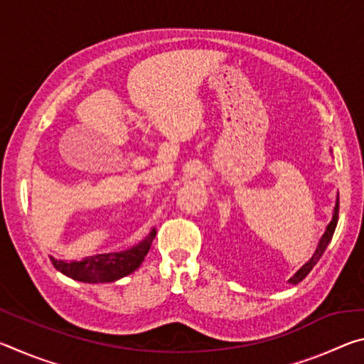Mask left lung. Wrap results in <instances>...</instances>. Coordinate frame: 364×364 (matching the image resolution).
<instances>
[{
	"label": "left lung",
	"mask_w": 364,
	"mask_h": 364,
	"mask_svg": "<svg viewBox=\"0 0 364 364\" xmlns=\"http://www.w3.org/2000/svg\"><path fill=\"white\" fill-rule=\"evenodd\" d=\"M337 220H338V197H337V202H336V207H334V213H332L331 223H329L328 226H326V231H324V234L321 236V239H319L315 254H313L310 260H308V262L304 264V267H301V268L297 271V273H295V274L292 276V278L289 279V282H291V284H299L300 281H304V279L306 278V274L310 273V271L313 269V267H315V264L318 263L319 258L323 257L324 250L328 249V245H329V242H331L332 236H334V231H336V226H337Z\"/></svg>",
	"instance_id": "left-lung-1"
}]
</instances>
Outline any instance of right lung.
I'll return each instance as SVG.
<instances>
[{
    "label": "right lung",
    "mask_w": 364,
    "mask_h": 364,
    "mask_svg": "<svg viewBox=\"0 0 364 364\" xmlns=\"http://www.w3.org/2000/svg\"><path fill=\"white\" fill-rule=\"evenodd\" d=\"M154 237H156V228H152L143 241L133 245L132 249L110 252V254H97L93 257H86L80 262H64L56 260V258H51V262L58 271L75 281L90 282V284L114 282L132 274L133 271H136L141 267L144 257L151 249Z\"/></svg>",
    "instance_id": "obj_1"
}]
</instances>
